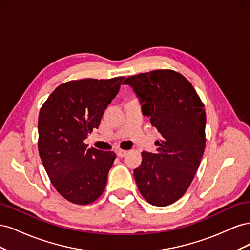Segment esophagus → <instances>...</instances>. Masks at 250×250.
<instances>
[{
    "instance_id": "obj_1",
    "label": "esophagus",
    "mask_w": 250,
    "mask_h": 250,
    "mask_svg": "<svg viewBox=\"0 0 250 250\" xmlns=\"http://www.w3.org/2000/svg\"><path fill=\"white\" fill-rule=\"evenodd\" d=\"M127 153H128V151H126V150H122V149L117 150V155L119 157H124L127 155Z\"/></svg>"
}]
</instances>
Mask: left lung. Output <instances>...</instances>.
Returning a JSON list of instances; mask_svg holds the SVG:
<instances>
[{
	"label": "left lung",
	"mask_w": 250,
	"mask_h": 250,
	"mask_svg": "<svg viewBox=\"0 0 250 250\" xmlns=\"http://www.w3.org/2000/svg\"><path fill=\"white\" fill-rule=\"evenodd\" d=\"M142 103V112L162 134L155 153L142 152L133 172L139 191L150 204L167 207L183 197L206 148V111L195 88L183 75L156 70L124 80Z\"/></svg>",
	"instance_id": "obj_1"
}]
</instances>
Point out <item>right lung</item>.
<instances>
[{
  "instance_id": "right-lung-1",
  "label": "right lung",
  "mask_w": 250,
  "mask_h": 250,
  "mask_svg": "<svg viewBox=\"0 0 250 250\" xmlns=\"http://www.w3.org/2000/svg\"><path fill=\"white\" fill-rule=\"evenodd\" d=\"M123 79L62 83L41 108L37 126L41 160L56 191L72 203H92L106 187L116 153L87 148L84 140L99 127Z\"/></svg>"
}]
</instances>
